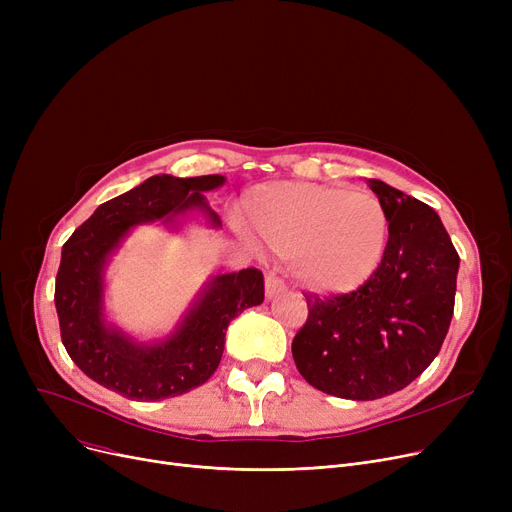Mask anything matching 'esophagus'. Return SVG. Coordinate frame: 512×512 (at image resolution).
<instances>
[{
  "mask_svg": "<svg viewBox=\"0 0 512 512\" xmlns=\"http://www.w3.org/2000/svg\"><path fill=\"white\" fill-rule=\"evenodd\" d=\"M282 292H286L284 282L276 274H267L265 276V297L267 299H274V297H278V294H282Z\"/></svg>",
  "mask_w": 512,
  "mask_h": 512,
  "instance_id": "obj_1",
  "label": "esophagus"
}]
</instances>
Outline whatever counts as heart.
Instances as JSON below:
<instances>
[{
  "mask_svg": "<svg viewBox=\"0 0 512 512\" xmlns=\"http://www.w3.org/2000/svg\"><path fill=\"white\" fill-rule=\"evenodd\" d=\"M255 236L290 257L297 282L338 297L373 278L384 261L390 220L382 201L363 188L313 182L257 186L245 203Z\"/></svg>",
  "mask_w": 512,
  "mask_h": 512,
  "instance_id": "1",
  "label": "heart"
}]
</instances>
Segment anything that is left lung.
<instances>
[{
  "instance_id": "8db88e82",
  "label": "left lung",
  "mask_w": 512,
  "mask_h": 512,
  "mask_svg": "<svg viewBox=\"0 0 512 512\" xmlns=\"http://www.w3.org/2000/svg\"><path fill=\"white\" fill-rule=\"evenodd\" d=\"M367 184L390 220L384 261L353 292L305 294L309 315L292 340L303 378L348 400L407 388L436 359L452 319L461 261L432 207L382 180Z\"/></svg>"
}]
</instances>
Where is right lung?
Here are the masks:
<instances>
[{
	"instance_id": "obj_1",
	"label": "right lung",
	"mask_w": 512,
	"mask_h": 512,
	"mask_svg": "<svg viewBox=\"0 0 512 512\" xmlns=\"http://www.w3.org/2000/svg\"><path fill=\"white\" fill-rule=\"evenodd\" d=\"M224 182L220 174L151 176L99 205L66 240L56 278L60 334L70 359L93 382L130 400H159L193 390L218 369L230 321L263 303V274L247 267L211 278L174 334L161 342H137L105 321L103 272L128 232L151 222L178 228L191 211H201L213 228H220V215L203 193Z\"/></svg>"
}]
</instances>
